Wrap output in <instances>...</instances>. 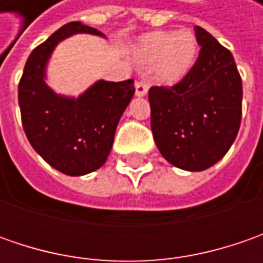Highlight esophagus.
I'll list each match as a JSON object with an SVG mask.
<instances>
[{
  "label": "esophagus",
  "mask_w": 263,
  "mask_h": 263,
  "mask_svg": "<svg viewBox=\"0 0 263 263\" xmlns=\"http://www.w3.org/2000/svg\"><path fill=\"white\" fill-rule=\"evenodd\" d=\"M135 87H136V95L137 96H145L147 93V83H145V82H136V85H135Z\"/></svg>",
  "instance_id": "esophagus-1"
}]
</instances>
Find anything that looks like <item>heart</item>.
<instances>
[{
	"instance_id": "heart-1",
	"label": "heart",
	"mask_w": 263,
	"mask_h": 263,
	"mask_svg": "<svg viewBox=\"0 0 263 263\" xmlns=\"http://www.w3.org/2000/svg\"><path fill=\"white\" fill-rule=\"evenodd\" d=\"M199 52L196 36L190 30H157L140 36L133 46V57L164 85H176L192 70Z\"/></svg>"
}]
</instances>
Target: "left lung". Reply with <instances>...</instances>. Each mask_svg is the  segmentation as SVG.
<instances>
[{"instance_id": "8db88e82", "label": "left lung", "mask_w": 263, "mask_h": 263, "mask_svg": "<svg viewBox=\"0 0 263 263\" xmlns=\"http://www.w3.org/2000/svg\"><path fill=\"white\" fill-rule=\"evenodd\" d=\"M196 63L174 86L149 89L151 127L174 167L202 171L227 154L241 123L243 86L233 54L196 26Z\"/></svg>"}]
</instances>
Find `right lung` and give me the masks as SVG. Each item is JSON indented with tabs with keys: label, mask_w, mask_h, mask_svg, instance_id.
Returning a JSON list of instances; mask_svg holds the SVG:
<instances>
[{
	"label": "right lung",
	"mask_w": 263,
	"mask_h": 263,
	"mask_svg": "<svg viewBox=\"0 0 263 263\" xmlns=\"http://www.w3.org/2000/svg\"><path fill=\"white\" fill-rule=\"evenodd\" d=\"M74 33L104 36L71 22L36 46L18 83V105L27 140L46 162L67 176H83L105 164L120 117L135 93V80H99L77 99L46 86L45 66L55 45Z\"/></svg>",
	"instance_id": "1"
}]
</instances>
